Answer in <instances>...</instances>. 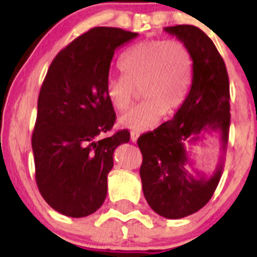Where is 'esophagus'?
<instances>
[{"label": "esophagus", "instance_id": "1", "mask_svg": "<svg viewBox=\"0 0 257 257\" xmlns=\"http://www.w3.org/2000/svg\"><path fill=\"white\" fill-rule=\"evenodd\" d=\"M139 136H141V134H139V132L132 131V132H131V141L133 142V143H136V142L138 141Z\"/></svg>", "mask_w": 257, "mask_h": 257}]
</instances>
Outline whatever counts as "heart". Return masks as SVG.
I'll return each instance as SVG.
<instances>
[{
  "label": "heart",
  "mask_w": 257,
  "mask_h": 257,
  "mask_svg": "<svg viewBox=\"0 0 257 257\" xmlns=\"http://www.w3.org/2000/svg\"><path fill=\"white\" fill-rule=\"evenodd\" d=\"M123 76H109L105 95L114 109L125 110L142 89L145 99L120 116L119 123L134 131H148L163 114L183 105L193 79V57L178 40L144 41L129 48L119 62Z\"/></svg>",
  "instance_id": "heart-1"
}]
</instances>
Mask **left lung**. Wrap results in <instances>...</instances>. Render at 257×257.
I'll list each match as a JSON object with an SVG mask.
<instances>
[{
  "instance_id": "1",
  "label": "left lung",
  "mask_w": 257,
  "mask_h": 257,
  "mask_svg": "<svg viewBox=\"0 0 257 257\" xmlns=\"http://www.w3.org/2000/svg\"><path fill=\"white\" fill-rule=\"evenodd\" d=\"M190 51L193 79L185 102L172 120L138 139L143 155L141 178L150 208L167 219H181L208 204L222 174V162L211 177L188 172L189 147L201 134L219 132L225 152L230 126L229 76L212 41L195 26L165 27Z\"/></svg>"
}]
</instances>
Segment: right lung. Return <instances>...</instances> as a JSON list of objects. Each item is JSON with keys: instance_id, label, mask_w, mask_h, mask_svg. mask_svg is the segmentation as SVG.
Segmentation results:
<instances>
[{"instance_id": "right-lung-1", "label": "right lung", "mask_w": 257, "mask_h": 257, "mask_svg": "<svg viewBox=\"0 0 257 257\" xmlns=\"http://www.w3.org/2000/svg\"><path fill=\"white\" fill-rule=\"evenodd\" d=\"M138 33L94 27L62 49L41 87L32 134L36 183L51 208L84 217L102 206L113 153L128 131L99 139L115 121L105 95L114 52Z\"/></svg>"}]
</instances>
